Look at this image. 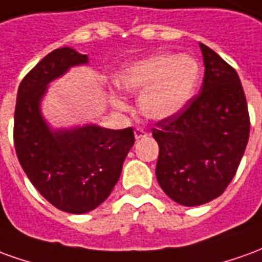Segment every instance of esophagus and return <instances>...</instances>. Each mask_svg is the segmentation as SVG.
I'll list each match as a JSON object with an SVG mask.
<instances>
[{
    "label": "esophagus",
    "mask_w": 262,
    "mask_h": 262,
    "mask_svg": "<svg viewBox=\"0 0 262 262\" xmlns=\"http://www.w3.org/2000/svg\"><path fill=\"white\" fill-rule=\"evenodd\" d=\"M134 134H135V138H137V140H141V138L146 137V133L144 131V129H142V128H135Z\"/></svg>",
    "instance_id": "34e87169"
}]
</instances>
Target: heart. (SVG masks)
<instances>
[{"mask_svg": "<svg viewBox=\"0 0 262 262\" xmlns=\"http://www.w3.org/2000/svg\"><path fill=\"white\" fill-rule=\"evenodd\" d=\"M200 80L196 59L187 55L157 53L127 64L116 76L117 86L128 93L140 94L141 113L152 120H164L178 114L192 100ZM118 108L124 101L114 97Z\"/></svg>", "mask_w": 262, "mask_h": 262, "instance_id": "1", "label": "heart"}]
</instances>
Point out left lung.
<instances>
[{
    "label": "left lung",
    "mask_w": 262,
    "mask_h": 262,
    "mask_svg": "<svg viewBox=\"0 0 262 262\" xmlns=\"http://www.w3.org/2000/svg\"><path fill=\"white\" fill-rule=\"evenodd\" d=\"M205 77L178 114L159 120L157 179L176 203L199 206L216 199L234 178L250 137V114L235 69L200 43Z\"/></svg>",
    "instance_id": "obj_1"
}]
</instances>
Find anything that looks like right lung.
<instances>
[{
  "mask_svg": "<svg viewBox=\"0 0 262 262\" xmlns=\"http://www.w3.org/2000/svg\"><path fill=\"white\" fill-rule=\"evenodd\" d=\"M86 62V55L70 48L52 51L22 79L14 114V145L22 169L51 205L73 214L93 210L110 196L135 142L131 127L49 131L39 111L46 84Z\"/></svg>",
  "mask_w": 262,
  "mask_h": 262,
  "instance_id": "1",
  "label": "right lung"
}]
</instances>
